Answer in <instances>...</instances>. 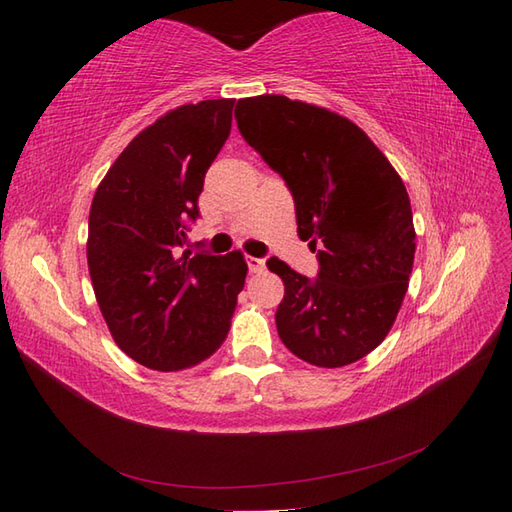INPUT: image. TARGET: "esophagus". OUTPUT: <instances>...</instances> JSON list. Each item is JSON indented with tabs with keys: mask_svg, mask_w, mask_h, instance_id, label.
Here are the masks:
<instances>
[{
	"mask_svg": "<svg viewBox=\"0 0 512 512\" xmlns=\"http://www.w3.org/2000/svg\"><path fill=\"white\" fill-rule=\"evenodd\" d=\"M246 264H248V270L250 273H264V268H266V262L264 259H259V257H246Z\"/></svg>",
	"mask_w": 512,
	"mask_h": 512,
	"instance_id": "1",
	"label": "esophagus"
}]
</instances>
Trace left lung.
Wrapping results in <instances>:
<instances>
[{
  "label": "left lung",
  "mask_w": 512,
  "mask_h": 512,
  "mask_svg": "<svg viewBox=\"0 0 512 512\" xmlns=\"http://www.w3.org/2000/svg\"><path fill=\"white\" fill-rule=\"evenodd\" d=\"M235 121L286 180L297 233L319 259L317 279L268 259L286 288L279 339L310 365L356 363L385 341L409 286L416 231L405 184L361 127L325 107L250 96Z\"/></svg>",
  "instance_id": "1"
}]
</instances>
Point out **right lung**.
Masks as SVG:
<instances>
[{"instance_id":"1","label":"right lung","mask_w":512,"mask_h":512,"mask_svg":"<svg viewBox=\"0 0 512 512\" xmlns=\"http://www.w3.org/2000/svg\"><path fill=\"white\" fill-rule=\"evenodd\" d=\"M233 99L180 105L145 127L94 193L88 268L116 345L136 363L178 372L226 339L244 288V255L182 250L200 217L206 169L231 134Z\"/></svg>"}]
</instances>
